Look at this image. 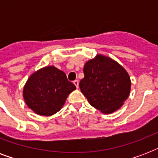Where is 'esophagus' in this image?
<instances>
[{
	"label": "esophagus",
	"instance_id": "esophagus-1",
	"mask_svg": "<svg viewBox=\"0 0 158 158\" xmlns=\"http://www.w3.org/2000/svg\"><path fill=\"white\" fill-rule=\"evenodd\" d=\"M74 84L76 86L77 89H79V80H74Z\"/></svg>",
	"mask_w": 158,
	"mask_h": 158
}]
</instances>
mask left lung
Listing matches in <instances>:
<instances>
[{"label":"left lung","instance_id":"obj_1","mask_svg":"<svg viewBox=\"0 0 158 158\" xmlns=\"http://www.w3.org/2000/svg\"><path fill=\"white\" fill-rule=\"evenodd\" d=\"M84 78L79 83L82 94L90 105L105 114L120 109L129 98L131 81L127 71L118 62L97 55L84 67Z\"/></svg>","mask_w":158,"mask_h":158}]
</instances>
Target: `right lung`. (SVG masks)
<instances>
[{
    "instance_id": "obj_1",
    "label": "right lung",
    "mask_w": 158,
    "mask_h": 158,
    "mask_svg": "<svg viewBox=\"0 0 158 158\" xmlns=\"http://www.w3.org/2000/svg\"><path fill=\"white\" fill-rule=\"evenodd\" d=\"M75 89L64 72L51 65L31 74L23 87V97L36 114L52 115L61 109L68 95Z\"/></svg>"
}]
</instances>
